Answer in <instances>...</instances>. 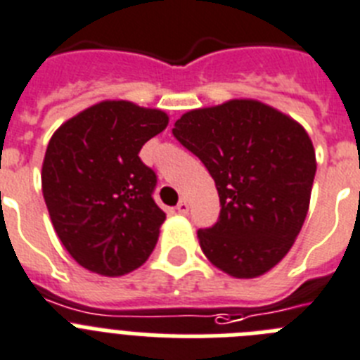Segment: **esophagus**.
I'll return each instance as SVG.
<instances>
[{"label": "esophagus", "mask_w": 360, "mask_h": 360, "mask_svg": "<svg viewBox=\"0 0 360 360\" xmlns=\"http://www.w3.org/2000/svg\"><path fill=\"white\" fill-rule=\"evenodd\" d=\"M188 210H190V206H188V202L184 201H179V205H177V214H181V215H186L188 214Z\"/></svg>", "instance_id": "esophagus-1"}]
</instances>
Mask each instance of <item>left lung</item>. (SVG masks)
Returning a JSON list of instances; mask_svg holds the SVG:
<instances>
[{
  "mask_svg": "<svg viewBox=\"0 0 360 360\" xmlns=\"http://www.w3.org/2000/svg\"><path fill=\"white\" fill-rule=\"evenodd\" d=\"M172 132L217 186V223L198 232L202 254L237 279L270 271L290 252L308 214L317 170L308 132L257 99L190 110Z\"/></svg>",
  "mask_w": 360,
  "mask_h": 360,
  "instance_id": "left-lung-1",
  "label": "left lung"
}]
</instances>
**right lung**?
Listing matches in <instances>:
<instances>
[{"label": "right lung", "instance_id": "1", "mask_svg": "<svg viewBox=\"0 0 360 360\" xmlns=\"http://www.w3.org/2000/svg\"><path fill=\"white\" fill-rule=\"evenodd\" d=\"M168 115L130 101L96 103L50 137L41 188L59 240L86 270L117 277L150 257L167 214L152 192L158 177L139 159Z\"/></svg>", "mask_w": 360, "mask_h": 360}]
</instances>
